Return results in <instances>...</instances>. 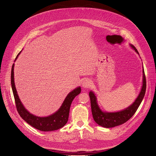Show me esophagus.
<instances>
[{
  "instance_id": "obj_1",
  "label": "esophagus",
  "mask_w": 156,
  "mask_h": 156,
  "mask_svg": "<svg viewBox=\"0 0 156 156\" xmlns=\"http://www.w3.org/2000/svg\"><path fill=\"white\" fill-rule=\"evenodd\" d=\"M92 84H93L92 81L90 79H85L83 81L82 87L84 88H90L92 85Z\"/></svg>"
}]
</instances>
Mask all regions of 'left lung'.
<instances>
[{
	"instance_id": "8db88e82",
	"label": "left lung",
	"mask_w": 156,
	"mask_h": 156,
	"mask_svg": "<svg viewBox=\"0 0 156 156\" xmlns=\"http://www.w3.org/2000/svg\"><path fill=\"white\" fill-rule=\"evenodd\" d=\"M130 45L139 55L136 48L133 45L130 44ZM146 88V81L143 65V85L140 92L135 101L126 109L117 112L103 111L98 104L97 98L94 92L90 91L89 96L93 119L99 126L105 128H112L122 125L129 120L138 109L144 97Z\"/></svg>"
}]
</instances>
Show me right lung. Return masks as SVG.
<instances>
[{"label": "right lung", "instance_id": "add662e5", "mask_svg": "<svg viewBox=\"0 0 156 156\" xmlns=\"http://www.w3.org/2000/svg\"><path fill=\"white\" fill-rule=\"evenodd\" d=\"M21 51L16 56L15 61L18 58ZM14 66L13 64L11 72V84L17 111L22 119L30 126L42 132L56 130L64 127L68 122L71 105L74 98L81 92L80 87H78L70 91L65 98L61 107L55 113L47 117H39L30 113L23 106L17 93L14 80Z\"/></svg>", "mask_w": 156, "mask_h": 156}]
</instances>
